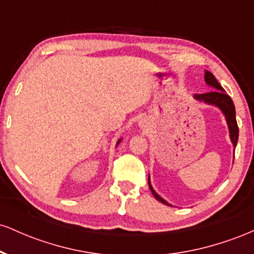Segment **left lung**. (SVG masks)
Wrapping results in <instances>:
<instances>
[{
	"instance_id": "1",
	"label": "left lung",
	"mask_w": 254,
	"mask_h": 254,
	"mask_svg": "<svg viewBox=\"0 0 254 254\" xmlns=\"http://www.w3.org/2000/svg\"><path fill=\"white\" fill-rule=\"evenodd\" d=\"M205 82L208 84H210L211 87L216 88L215 90H211L209 93H203V94H194V98L199 101H204L206 104H211V105H216L217 107H220L221 111L224 113L226 116V121L228 123V127H229V133H230V139H232L233 145H237L238 143V137H239V127H238V123H237V118H235V107L234 104H233V100L230 99L228 94H226L222 86L218 83V81L215 78L214 75L211 74L210 71L206 70L205 71ZM148 184H149V189L151 191V193L154 194V197L156 198L159 202L166 204V205H170L165 199H162L159 194L154 191V189L151 188L149 178H148Z\"/></svg>"
}]
</instances>
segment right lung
I'll return each instance as SVG.
<instances>
[{
  "instance_id": "1",
  "label": "right lung",
  "mask_w": 254,
  "mask_h": 254,
  "mask_svg": "<svg viewBox=\"0 0 254 254\" xmlns=\"http://www.w3.org/2000/svg\"><path fill=\"white\" fill-rule=\"evenodd\" d=\"M119 142H121V141H118V143H119Z\"/></svg>"
}]
</instances>
